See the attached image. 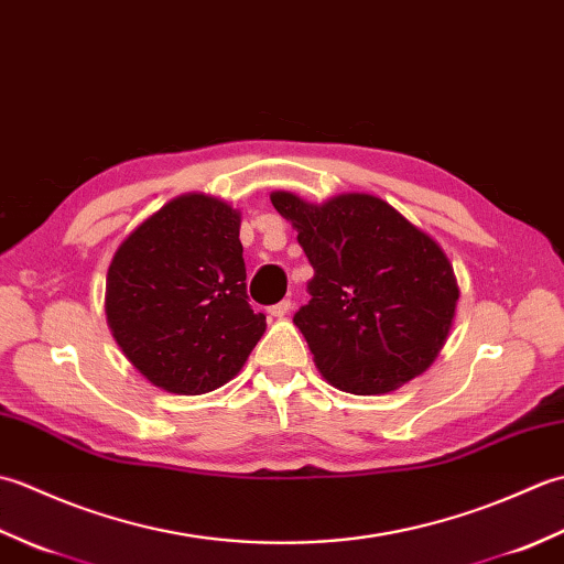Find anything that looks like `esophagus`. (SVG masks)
<instances>
[{"instance_id": "esophagus-1", "label": "esophagus", "mask_w": 564, "mask_h": 564, "mask_svg": "<svg viewBox=\"0 0 564 564\" xmlns=\"http://www.w3.org/2000/svg\"><path fill=\"white\" fill-rule=\"evenodd\" d=\"M291 301H281V303H275V305H271L269 307V315L271 317H283V315H289L291 313Z\"/></svg>"}]
</instances>
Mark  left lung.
<instances>
[{
	"label": "left lung",
	"instance_id": "8db88e82",
	"mask_svg": "<svg viewBox=\"0 0 564 564\" xmlns=\"http://www.w3.org/2000/svg\"><path fill=\"white\" fill-rule=\"evenodd\" d=\"M273 208L297 230L315 275L293 322L319 373L354 394H382L434 364L458 285L443 249L386 200L344 194L313 206L285 191Z\"/></svg>",
	"mask_w": 564,
	"mask_h": 564
}]
</instances>
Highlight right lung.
I'll use <instances>...</instances> for the list:
<instances>
[{
	"label": "right lung",
	"mask_w": 564,
	"mask_h": 564,
	"mask_svg": "<svg viewBox=\"0 0 564 564\" xmlns=\"http://www.w3.org/2000/svg\"><path fill=\"white\" fill-rule=\"evenodd\" d=\"M106 317L152 386L176 394L225 386L267 329L249 305L239 213L203 194L166 203L118 247Z\"/></svg>",
	"instance_id": "add662e5"
}]
</instances>
